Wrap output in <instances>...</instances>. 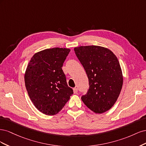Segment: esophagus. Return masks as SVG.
<instances>
[{
  "instance_id": "obj_1",
  "label": "esophagus",
  "mask_w": 146,
  "mask_h": 146,
  "mask_svg": "<svg viewBox=\"0 0 146 146\" xmlns=\"http://www.w3.org/2000/svg\"><path fill=\"white\" fill-rule=\"evenodd\" d=\"M73 91H74V94H77V92H78V89L76 88H73Z\"/></svg>"
}]
</instances>
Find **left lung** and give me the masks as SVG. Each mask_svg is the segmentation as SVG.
Here are the masks:
<instances>
[{
	"label": "left lung",
	"instance_id": "left-lung-1",
	"mask_svg": "<svg viewBox=\"0 0 146 146\" xmlns=\"http://www.w3.org/2000/svg\"><path fill=\"white\" fill-rule=\"evenodd\" d=\"M74 51L89 80L90 88L82 101L95 113L106 112L115 104L123 85L117 58L108 48L98 46L75 47Z\"/></svg>",
	"mask_w": 146,
	"mask_h": 146
}]
</instances>
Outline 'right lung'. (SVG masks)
Instances as JSON below:
<instances>
[{
	"label": "right lung",
	"mask_w": 146,
	"mask_h": 146,
	"mask_svg": "<svg viewBox=\"0 0 146 146\" xmlns=\"http://www.w3.org/2000/svg\"><path fill=\"white\" fill-rule=\"evenodd\" d=\"M70 50L55 47L36 53L26 69L24 80L30 99L39 111L55 115L73 94L62 66Z\"/></svg>",
	"instance_id": "add662e5"
}]
</instances>
